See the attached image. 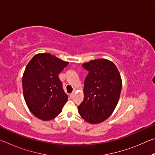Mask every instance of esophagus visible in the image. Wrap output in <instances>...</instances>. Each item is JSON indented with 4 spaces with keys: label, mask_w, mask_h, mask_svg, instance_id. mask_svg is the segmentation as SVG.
Wrapping results in <instances>:
<instances>
[{
    "label": "esophagus",
    "mask_w": 155,
    "mask_h": 155,
    "mask_svg": "<svg viewBox=\"0 0 155 155\" xmlns=\"http://www.w3.org/2000/svg\"><path fill=\"white\" fill-rule=\"evenodd\" d=\"M74 93L72 92V93H71V94H70V98H72V97L74 96Z\"/></svg>",
    "instance_id": "esophagus-1"
}]
</instances>
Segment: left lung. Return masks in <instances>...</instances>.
<instances>
[{
	"label": "left lung",
	"instance_id": "left-lung-1",
	"mask_svg": "<svg viewBox=\"0 0 155 155\" xmlns=\"http://www.w3.org/2000/svg\"><path fill=\"white\" fill-rule=\"evenodd\" d=\"M82 65L89 73L78 113L86 122L98 124L108 118L117 106L122 85L121 76L115 65L107 59L91 60Z\"/></svg>",
	"mask_w": 155,
	"mask_h": 155
}]
</instances>
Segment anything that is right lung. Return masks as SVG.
Wrapping results in <instances>:
<instances>
[{
	"mask_svg": "<svg viewBox=\"0 0 155 155\" xmlns=\"http://www.w3.org/2000/svg\"><path fill=\"white\" fill-rule=\"evenodd\" d=\"M69 62L50 53L35 54L28 63L22 77V89L30 111L48 121L56 117L68 101L59 74Z\"/></svg>",
	"mask_w": 155,
	"mask_h": 155,
	"instance_id": "right-lung-1",
	"label": "right lung"
}]
</instances>
